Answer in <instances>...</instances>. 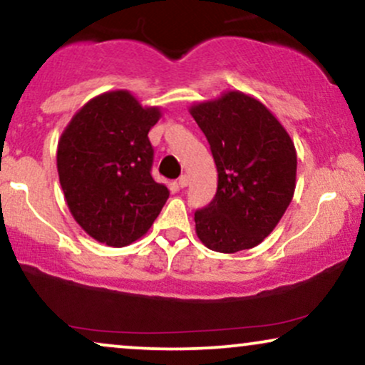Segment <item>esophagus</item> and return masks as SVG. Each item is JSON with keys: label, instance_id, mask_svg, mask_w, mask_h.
<instances>
[{"label": "esophagus", "instance_id": "obj_1", "mask_svg": "<svg viewBox=\"0 0 365 365\" xmlns=\"http://www.w3.org/2000/svg\"><path fill=\"white\" fill-rule=\"evenodd\" d=\"M178 185L182 188L188 185V175H182V177L178 178Z\"/></svg>", "mask_w": 365, "mask_h": 365}]
</instances>
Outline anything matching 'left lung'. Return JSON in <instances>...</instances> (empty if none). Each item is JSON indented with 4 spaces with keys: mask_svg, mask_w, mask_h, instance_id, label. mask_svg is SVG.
<instances>
[{
    "mask_svg": "<svg viewBox=\"0 0 365 365\" xmlns=\"http://www.w3.org/2000/svg\"><path fill=\"white\" fill-rule=\"evenodd\" d=\"M205 134L217 168V192L195 210V232L209 250L236 253L274 231L296 188L291 135L260 100L226 91L188 108Z\"/></svg>",
    "mask_w": 365,
    "mask_h": 365,
    "instance_id": "1",
    "label": "left lung"
}]
</instances>
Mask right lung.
I'll return each instance as SVG.
<instances>
[{
  "mask_svg": "<svg viewBox=\"0 0 365 365\" xmlns=\"http://www.w3.org/2000/svg\"><path fill=\"white\" fill-rule=\"evenodd\" d=\"M160 107H143L127 90L107 91L74 113L57 144V173L74 221L107 247L148 232L170 197L151 177L148 133Z\"/></svg>",
  "mask_w": 365,
  "mask_h": 365,
  "instance_id": "right-lung-1",
  "label": "right lung"
}]
</instances>
